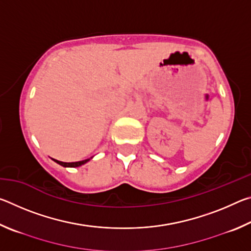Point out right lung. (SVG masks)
<instances>
[{
  "label": "right lung",
  "mask_w": 251,
  "mask_h": 251,
  "mask_svg": "<svg viewBox=\"0 0 251 251\" xmlns=\"http://www.w3.org/2000/svg\"><path fill=\"white\" fill-rule=\"evenodd\" d=\"M92 158L93 157H91V158H87V159H84V160L74 161V163H64V161H59V160L54 159V158H52V159L55 161V163H57L58 165H61V166H63V167H79V166H82V165L86 164L87 161H90Z\"/></svg>",
  "instance_id": "obj_1"
}]
</instances>
